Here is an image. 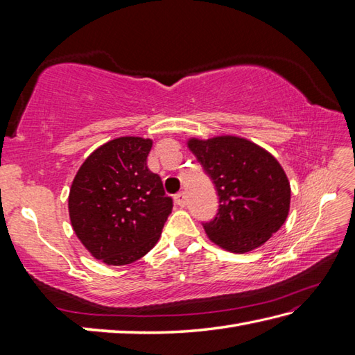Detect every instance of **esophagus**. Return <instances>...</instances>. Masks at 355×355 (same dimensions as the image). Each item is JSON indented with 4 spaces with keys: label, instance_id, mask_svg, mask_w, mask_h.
<instances>
[{
    "label": "esophagus",
    "instance_id": "34e87169",
    "mask_svg": "<svg viewBox=\"0 0 355 355\" xmlns=\"http://www.w3.org/2000/svg\"><path fill=\"white\" fill-rule=\"evenodd\" d=\"M175 202L180 206V207H184L186 202H187V198H186V193L184 192H178L175 195Z\"/></svg>",
    "mask_w": 355,
    "mask_h": 355
}]
</instances>
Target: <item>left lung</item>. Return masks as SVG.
<instances>
[{
    "instance_id": "8db88e82",
    "label": "left lung",
    "mask_w": 355,
    "mask_h": 355,
    "mask_svg": "<svg viewBox=\"0 0 355 355\" xmlns=\"http://www.w3.org/2000/svg\"><path fill=\"white\" fill-rule=\"evenodd\" d=\"M187 146L212 180L220 202L214 220L202 223L207 236L233 253L267 243L290 210V183L276 158L233 135L191 139Z\"/></svg>"
}]
</instances>
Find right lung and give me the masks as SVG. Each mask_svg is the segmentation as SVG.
I'll return each instance as SVG.
<instances>
[{"mask_svg": "<svg viewBox=\"0 0 355 355\" xmlns=\"http://www.w3.org/2000/svg\"><path fill=\"white\" fill-rule=\"evenodd\" d=\"M153 140L119 137L89 155L73 180V230L96 259L126 266L145 256L162 235L172 198L148 168Z\"/></svg>", "mask_w": 355, "mask_h": 355, "instance_id": "right-lung-1", "label": "right lung"}]
</instances>
